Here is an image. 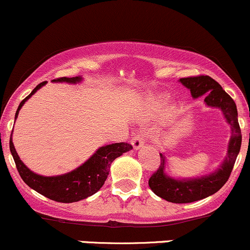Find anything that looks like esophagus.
Instances as JSON below:
<instances>
[{"label":"esophagus","mask_w":250,"mask_h":250,"mask_svg":"<svg viewBox=\"0 0 250 250\" xmlns=\"http://www.w3.org/2000/svg\"><path fill=\"white\" fill-rule=\"evenodd\" d=\"M145 137L146 134L141 131L139 134H135L133 137H131V145H133L134 149H140L145 145Z\"/></svg>","instance_id":"1"}]
</instances>
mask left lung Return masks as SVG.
Returning a JSON list of instances; mask_svg holds the SVG:
<instances>
[{"label": "left lung", "mask_w": 250, "mask_h": 250, "mask_svg": "<svg viewBox=\"0 0 250 250\" xmlns=\"http://www.w3.org/2000/svg\"><path fill=\"white\" fill-rule=\"evenodd\" d=\"M183 85L190 89L194 99L205 95V102L209 107L220 108L223 111L227 122L231 127V137L229 141L228 154L222 166L209 176L201 179L180 181L166 176L165 157L162 154L161 165L149 179V187L157 196L173 203H190L210 196L225 186L233 170L237 154L242 142V134L237 120V109L234 100L223 90L219 82L208 75L183 77L180 80Z\"/></svg>", "instance_id": "left-lung-1"}]
</instances>
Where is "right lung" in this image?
I'll return each instance as SVG.
<instances>
[{
	"instance_id": "add662e5",
	"label": "right lung",
	"mask_w": 250,
	"mask_h": 250,
	"mask_svg": "<svg viewBox=\"0 0 250 250\" xmlns=\"http://www.w3.org/2000/svg\"><path fill=\"white\" fill-rule=\"evenodd\" d=\"M53 81L76 83L81 81V77H59ZM45 83L47 82L44 81L37 84L29 95L24 100H22L16 110L15 119L19 115V110L24 104V102ZM9 148L14 157V161H15L17 171H19L21 179L24 181L25 185H28L31 189H34L43 196L56 201V202L71 203L87 199L88 196H91L97 190H100V188L104 185V181L107 180L111 162L116 157L121 156L123 153L133 149V146L127 142H119L104 146V147L100 148L81 167L68 174L61 175V176L51 177L37 175L25 167L16 153L11 137L9 141Z\"/></svg>"
}]
</instances>
